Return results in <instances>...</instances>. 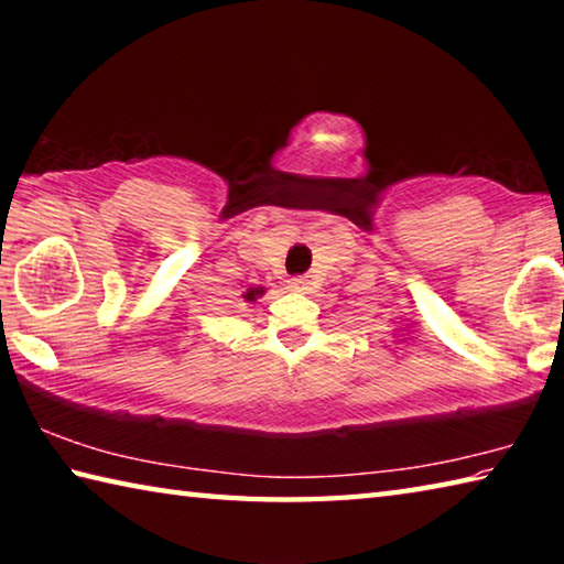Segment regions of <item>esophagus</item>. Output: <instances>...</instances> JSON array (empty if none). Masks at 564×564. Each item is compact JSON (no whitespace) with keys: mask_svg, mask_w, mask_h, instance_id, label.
<instances>
[{"mask_svg":"<svg viewBox=\"0 0 564 564\" xmlns=\"http://www.w3.org/2000/svg\"><path fill=\"white\" fill-rule=\"evenodd\" d=\"M289 289L291 291H308V281H305V275H295V279L289 281Z\"/></svg>","mask_w":564,"mask_h":564,"instance_id":"obj_1","label":"esophagus"}]
</instances>
